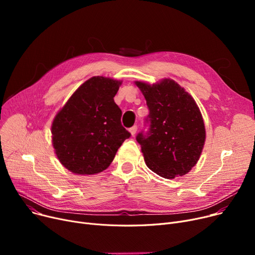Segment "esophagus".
Segmentation results:
<instances>
[{
	"label": "esophagus",
	"mask_w": 255,
	"mask_h": 255,
	"mask_svg": "<svg viewBox=\"0 0 255 255\" xmlns=\"http://www.w3.org/2000/svg\"><path fill=\"white\" fill-rule=\"evenodd\" d=\"M129 131H130V133H131V135L134 136V134H135L136 131H137V126H136V125H135V126H132V127L129 129Z\"/></svg>",
	"instance_id": "1"
}]
</instances>
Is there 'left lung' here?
Listing matches in <instances>:
<instances>
[{
  "instance_id": "8db88e82",
  "label": "left lung",
  "mask_w": 255,
  "mask_h": 255,
  "mask_svg": "<svg viewBox=\"0 0 255 255\" xmlns=\"http://www.w3.org/2000/svg\"><path fill=\"white\" fill-rule=\"evenodd\" d=\"M136 85L149 109L144 120L148 128L136 135L146 166L165 179L186 175L198 161L206 139L198 106L171 79L153 86Z\"/></svg>"
}]
</instances>
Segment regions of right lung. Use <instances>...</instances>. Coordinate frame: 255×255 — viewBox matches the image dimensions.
<instances>
[{
    "instance_id": "right-lung-1",
    "label": "right lung",
    "mask_w": 255,
    "mask_h": 255,
    "mask_svg": "<svg viewBox=\"0 0 255 255\" xmlns=\"http://www.w3.org/2000/svg\"><path fill=\"white\" fill-rule=\"evenodd\" d=\"M121 82L94 76L80 86L52 122V144L60 162L78 175H94L111 165L131 136L121 123L114 97Z\"/></svg>"
}]
</instances>
